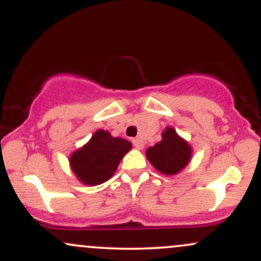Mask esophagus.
Returning a JSON list of instances; mask_svg holds the SVG:
<instances>
[{
    "mask_svg": "<svg viewBox=\"0 0 261 261\" xmlns=\"http://www.w3.org/2000/svg\"><path fill=\"white\" fill-rule=\"evenodd\" d=\"M133 143H134V146L136 148H139V149H142L143 148V141L140 139V137H136V139H134L133 140Z\"/></svg>",
    "mask_w": 261,
    "mask_h": 261,
    "instance_id": "obj_1",
    "label": "esophagus"
}]
</instances>
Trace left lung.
I'll use <instances>...</instances> for the list:
<instances>
[{"instance_id": "left-lung-1", "label": "left lung", "mask_w": 261, "mask_h": 261, "mask_svg": "<svg viewBox=\"0 0 261 261\" xmlns=\"http://www.w3.org/2000/svg\"><path fill=\"white\" fill-rule=\"evenodd\" d=\"M146 155L158 172L172 175L180 172L189 163L191 148L172 127H167L162 135V141L149 147Z\"/></svg>"}]
</instances>
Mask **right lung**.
Here are the masks:
<instances>
[{
	"instance_id": "obj_1",
	"label": "right lung",
	"mask_w": 261,
	"mask_h": 261,
	"mask_svg": "<svg viewBox=\"0 0 261 261\" xmlns=\"http://www.w3.org/2000/svg\"><path fill=\"white\" fill-rule=\"evenodd\" d=\"M131 149L128 141L98 130L91 141L71 155V167L81 181L98 185L114 174L119 163Z\"/></svg>"
}]
</instances>
